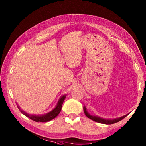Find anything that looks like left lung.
Masks as SVG:
<instances>
[{"label":"left lung","mask_w":146,"mask_h":146,"mask_svg":"<svg viewBox=\"0 0 146 146\" xmlns=\"http://www.w3.org/2000/svg\"><path fill=\"white\" fill-rule=\"evenodd\" d=\"M83 111H84V113L86 115V116L88 118H89V119H90L91 120L95 121V122H97L100 123H104V124H107V125L113 124V123L119 122V121L122 120L123 119H124L125 117H127L129 115V114H127V115H123L122 117H119V118H116V119H104V118H102V117H98V116L92 115L88 113L85 106L83 107Z\"/></svg>","instance_id":"obj_1"}]
</instances>
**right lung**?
Here are the masks:
<instances>
[{"label": "right lung", "instance_id": "right-lung-1", "mask_svg": "<svg viewBox=\"0 0 146 146\" xmlns=\"http://www.w3.org/2000/svg\"><path fill=\"white\" fill-rule=\"evenodd\" d=\"M66 95H63V96H61L60 98L59 99L58 102L57 103L56 107L52 109L51 111L49 112L44 114V115H31V114H29L26 113V111H23V110L21 109L20 107L17 105V107L19 110L21 111V112L24 114V115L26 116L27 117H29L30 119H31L35 122H49L53 119H54L55 117H56L58 114L60 113V111L61 110V107H62V105L63 104V102L65 98H66Z\"/></svg>", "mask_w": 146, "mask_h": 146}]
</instances>
